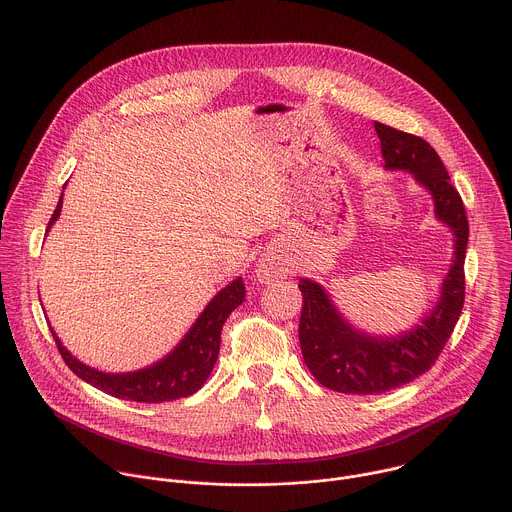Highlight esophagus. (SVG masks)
<instances>
[{
  "label": "esophagus",
  "instance_id": "esophagus-1",
  "mask_svg": "<svg viewBox=\"0 0 512 512\" xmlns=\"http://www.w3.org/2000/svg\"><path fill=\"white\" fill-rule=\"evenodd\" d=\"M289 273V265L283 257H279L277 253H267L259 259L257 267H255V277L261 283H271L275 279H281Z\"/></svg>",
  "mask_w": 512,
  "mask_h": 512
}]
</instances>
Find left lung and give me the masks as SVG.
Masks as SVG:
<instances>
[{"mask_svg": "<svg viewBox=\"0 0 512 512\" xmlns=\"http://www.w3.org/2000/svg\"><path fill=\"white\" fill-rule=\"evenodd\" d=\"M385 171L411 173L435 207V219L453 233V259L437 301L411 329L379 335L353 325L331 293L309 277L299 279L303 313L299 341L307 369L327 389L349 395H379L403 387L437 361L465 303V253L469 223L461 195L437 151L421 137L375 121Z\"/></svg>", "mask_w": 512, "mask_h": 512, "instance_id": "obj_1", "label": "left lung"}]
</instances>
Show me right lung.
Masks as SVG:
<instances>
[{
	"label": "right lung",
	"mask_w": 512,
	"mask_h": 512,
	"mask_svg": "<svg viewBox=\"0 0 512 512\" xmlns=\"http://www.w3.org/2000/svg\"><path fill=\"white\" fill-rule=\"evenodd\" d=\"M61 205H63V193L47 223V233L51 225L59 219ZM243 301H245V283L241 277H237L229 285H225L205 305V309L189 327V331L183 335V339L165 357H161L153 365H147L137 371H127V373H105L81 363L77 357H73L65 349V345L61 343V339L51 327L49 331L67 367L91 387L117 399H127L137 403H165V401L189 397L205 385L219 357L223 325L229 313L237 309Z\"/></svg>",
	"instance_id": "obj_1"
}]
</instances>
